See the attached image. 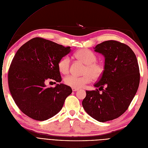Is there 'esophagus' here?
<instances>
[{
  "label": "esophagus",
  "mask_w": 148,
  "mask_h": 148,
  "mask_svg": "<svg viewBox=\"0 0 148 148\" xmlns=\"http://www.w3.org/2000/svg\"><path fill=\"white\" fill-rule=\"evenodd\" d=\"M72 89L73 91H78V89L76 88H72Z\"/></svg>",
  "instance_id": "esophagus-1"
}]
</instances>
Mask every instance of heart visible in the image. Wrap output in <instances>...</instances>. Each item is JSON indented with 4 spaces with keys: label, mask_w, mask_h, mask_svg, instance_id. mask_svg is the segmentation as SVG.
Masks as SVG:
<instances>
[{
    "label": "heart",
    "mask_w": 148,
    "mask_h": 148,
    "mask_svg": "<svg viewBox=\"0 0 148 148\" xmlns=\"http://www.w3.org/2000/svg\"><path fill=\"white\" fill-rule=\"evenodd\" d=\"M75 57L80 62L85 64L83 71L84 75L77 77L70 75L66 77L64 82L66 85L73 88H80L88 84L92 79H97L103 75L105 68L104 66L96 62L97 56L92 51L88 49H81L75 54ZM71 60L68 57L61 59L58 64L59 71L63 74H67L70 68Z\"/></svg>",
    "instance_id": "1"
}]
</instances>
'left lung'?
<instances>
[{
    "label": "left lung",
    "mask_w": 148,
    "mask_h": 148,
    "mask_svg": "<svg viewBox=\"0 0 148 148\" xmlns=\"http://www.w3.org/2000/svg\"><path fill=\"white\" fill-rule=\"evenodd\" d=\"M94 49L105 57V70L94 85L99 90L86 91L82 104L90 116L103 123L118 118L128 109L139 85V68L134 52L124 43L107 40Z\"/></svg>",
    "instance_id": "left-lung-1"
}]
</instances>
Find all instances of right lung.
Masks as SVG:
<instances>
[{
    "instance_id": "add662e5",
    "label": "right lung",
    "mask_w": 148,
    "mask_h": 148,
    "mask_svg": "<svg viewBox=\"0 0 148 148\" xmlns=\"http://www.w3.org/2000/svg\"><path fill=\"white\" fill-rule=\"evenodd\" d=\"M71 51L70 47L40 38L32 39L17 51L9 69L8 85L15 103L24 114L45 121L62 110L72 88L63 84L48 88L45 81H62L58 64Z\"/></svg>"
}]
</instances>
